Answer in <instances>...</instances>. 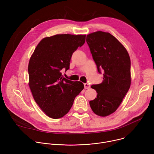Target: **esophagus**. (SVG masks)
Returning a JSON list of instances; mask_svg holds the SVG:
<instances>
[{
	"label": "esophagus",
	"instance_id": "esophagus-1",
	"mask_svg": "<svg viewBox=\"0 0 154 154\" xmlns=\"http://www.w3.org/2000/svg\"><path fill=\"white\" fill-rule=\"evenodd\" d=\"M84 87H85V89H89L90 88V85L88 83H84Z\"/></svg>",
	"mask_w": 154,
	"mask_h": 154
}]
</instances>
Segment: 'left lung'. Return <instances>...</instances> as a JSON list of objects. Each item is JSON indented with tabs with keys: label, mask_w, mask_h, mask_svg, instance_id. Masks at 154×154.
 <instances>
[{
	"label": "left lung",
	"mask_w": 154,
	"mask_h": 154,
	"mask_svg": "<svg viewBox=\"0 0 154 154\" xmlns=\"http://www.w3.org/2000/svg\"><path fill=\"white\" fill-rule=\"evenodd\" d=\"M94 61L103 80L91 85L97 97L90 101L93 112L99 116L114 113L128 92L131 84L130 58L124 46L112 35L97 31L86 36Z\"/></svg>",
	"instance_id": "1"
}]
</instances>
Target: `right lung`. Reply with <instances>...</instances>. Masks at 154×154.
<instances>
[{"instance_id":"right-lung-1","label":"right lung","mask_w":154,"mask_h":154,"mask_svg":"<svg viewBox=\"0 0 154 154\" xmlns=\"http://www.w3.org/2000/svg\"><path fill=\"white\" fill-rule=\"evenodd\" d=\"M85 35L58 34L43 38L29 63V85L33 99L49 117L58 119L70 110L75 97L83 90L79 81L63 77L69 68L72 54L85 42Z\"/></svg>"}]
</instances>
